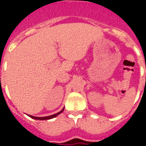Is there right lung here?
<instances>
[{
  "mask_svg": "<svg viewBox=\"0 0 146 146\" xmlns=\"http://www.w3.org/2000/svg\"><path fill=\"white\" fill-rule=\"evenodd\" d=\"M64 110V108L62 110H61L60 112H58V113H55V114H53V115H51V116H44V117H37V116H31V115H29L30 117L31 118H33V119H41V120H46V119H52V118H54V117H56L58 115H59L60 113H62V111Z\"/></svg>",
  "mask_w": 146,
  "mask_h": 146,
  "instance_id": "right-lung-1",
  "label": "right lung"
}]
</instances>
